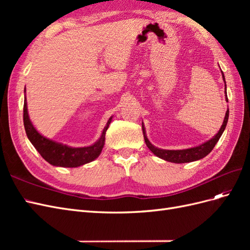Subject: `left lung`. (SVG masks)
Instances as JSON below:
<instances>
[{
	"mask_svg": "<svg viewBox=\"0 0 250 250\" xmlns=\"http://www.w3.org/2000/svg\"><path fill=\"white\" fill-rule=\"evenodd\" d=\"M222 77H223V81L225 83V78H224L223 72H222ZM225 99H226V101H229L228 95H226V83H225ZM229 115V110L228 108V110H226V113H225V117H224L223 124H222L220 129H219L218 133L215 135V137H213L208 142L201 144V145H199L197 147L183 149V150H165V149L157 148V147L153 146L152 144H151L149 142V140L147 139L145 127H144V123H142L144 139H145L146 145L150 149L151 152H153V154H155L157 157L162 158V160H165L167 162H171V163H175V164H184V163L195 162V161L201 160V158H203L204 156H207L210 152V151L214 149L217 142L219 141V139H220V137H221L224 129H225L226 124H228Z\"/></svg>",
	"mask_w": 250,
	"mask_h": 250,
	"instance_id": "8db88e82",
	"label": "left lung"
}]
</instances>
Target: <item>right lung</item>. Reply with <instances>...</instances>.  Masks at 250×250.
Returning <instances> with one entry per match:
<instances>
[{
    "mask_svg": "<svg viewBox=\"0 0 250 250\" xmlns=\"http://www.w3.org/2000/svg\"><path fill=\"white\" fill-rule=\"evenodd\" d=\"M26 92V87H25ZM112 117L107 121L106 126L104 127L101 138L98 140L92 146L73 148L70 146L63 145L57 142L52 141L50 139L44 138L30 121L27 108V100L25 96L24 101V126L29 141L32 143L35 149L39 151L40 154L47 161L49 164L56 166V167H65V168H76L79 166L85 165L87 163L93 162L100 155L101 151L104 147L105 133L111 122Z\"/></svg>",
    "mask_w": 250,
    "mask_h": 250,
    "instance_id": "1",
    "label": "right lung"
}]
</instances>
